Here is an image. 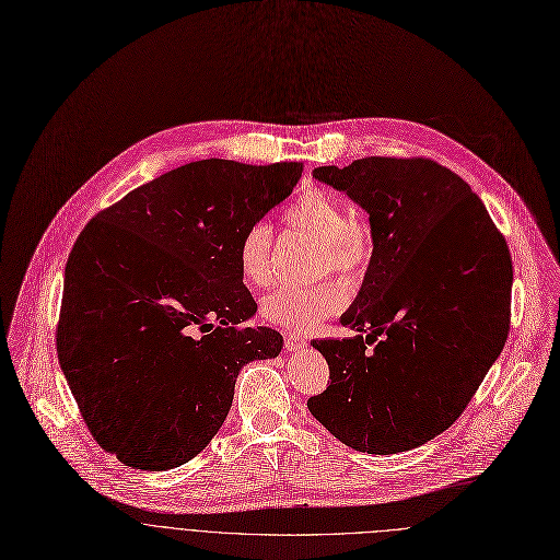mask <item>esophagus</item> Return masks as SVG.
Returning <instances> with one entry per match:
<instances>
[{"mask_svg":"<svg viewBox=\"0 0 560 560\" xmlns=\"http://www.w3.org/2000/svg\"><path fill=\"white\" fill-rule=\"evenodd\" d=\"M305 345H307L305 338H301V336H296V334H285V349H288V351H299V349H303Z\"/></svg>","mask_w":560,"mask_h":560,"instance_id":"obj_1","label":"esophagus"}]
</instances>
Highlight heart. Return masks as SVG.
<instances>
[{"mask_svg":"<svg viewBox=\"0 0 560 560\" xmlns=\"http://www.w3.org/2000/svg\"><path fill=\"white\" fill-rule=\"evenodd\" d=\"M285 222L320 242V272H338L345 279H360L374 255L369 229L347 215V207L325 194L307 191L285 211ZM240 268L248 283L266 285L272 277V229L266 222L253 224L240 246ZM347 305V292L338 283L314 288L283 285L261 301V314L270 323L307 334Z\"/></svg>","mask_w":560,"mask_h":560,"instance_id":"1","label":"heart"}]
</instances>
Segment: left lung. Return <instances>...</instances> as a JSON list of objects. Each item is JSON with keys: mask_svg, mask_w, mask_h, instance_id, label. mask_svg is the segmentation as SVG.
<instances>
[{"mask_svg": "<svg viewBox=\"0 0 560 560\" xmlns=\"http://www.w3.org/2000/svg\"><path fill=\"white\" fill-rule=\"evenodd\" d=\"M312 175L366 211L374 255L340 316L355 334L312 340L331 383L307 409L353 451L418 448L462 416L505 345L508 246L470 186L433 160L374 155Z\"/></svg>", "mask_w": 560, "mask_h": 560, "instance_id": "1", "label": "left lung"}]
</instances>
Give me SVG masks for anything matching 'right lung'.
Returning <instances> with one entry per match:
<instances>
[{"mask_svg":"<svg viewBox=\"0 0 560 560\" xmlns=\"http://www.w3.org/2000/svg\"><path fill=\"white\" fill-rule=\"evenodd\" d=\"M303 164L200 160L98 213L79 235L57 327L63 376L94 440L138 470L194 459L224 424L240 369L283 336L246 327V231L281 205Z\"/></svg>","mask_w":560,"mask_h":560,"instance_id":"1","label":"right lung"}]
</instances>
